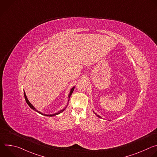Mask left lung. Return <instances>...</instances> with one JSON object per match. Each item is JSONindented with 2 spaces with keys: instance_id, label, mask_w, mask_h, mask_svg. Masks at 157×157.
I'll use <instances>...</instances> for the list:
<instances>
[{
  "instance_id": "1",
  "label": "left lung",
  "mask_w": 157,
  "mask_h": 157,
  "mask_svg": "<svg viewBox=\"0 0 157 157\" xmlns=\"http://www.w3.org/2000/svg\"><path fill=\"white\" fill-rule=\"evenodd\" d=\"M93 112H94V111H93ZM94 114H96V116H98V117H99V118H101V117H100V116H99V115H98V114H96V113H94Z\"/></svg>"
}]
</instances>
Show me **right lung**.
<instances>
[{
	"label": "right lung",
	"mask_w": 157,
	"mask_h": 157,
	"mask_svg": "<svg viewBox=\"0 0 157 157\" xmlns=\"http://www.w3.org/2000/svg\"><path fill=\"white\" fill-rule=\"evenodd\" d=\"M74 89H75V86L73 87H72L71 88V91H70V94H69V95H68V98H69V99H68V102L70 101V96H71V94H72V93H73V91H74ZM24 97H25V101H26V102H27V104L30 106V107L31 108V109H32L33 110H35L36 112H37V113H38L39 114H41V115H44V116H56V115H58V114H60V113H61L62 112H63L64 110H65V109L66 108V107H67V105H68V104H67V105L65 107V108L64 109H62V110H59V111H58L57 113H55V114H49V115H47V114H43V113H40V112H39L38 110H37L35 107H34V106L29 102V101L28 100V99H27V96H26V94H25V93H24Z\"/></svg>",
	"instance_id": "right-lung-1"
}]
</instances>
